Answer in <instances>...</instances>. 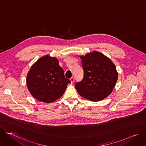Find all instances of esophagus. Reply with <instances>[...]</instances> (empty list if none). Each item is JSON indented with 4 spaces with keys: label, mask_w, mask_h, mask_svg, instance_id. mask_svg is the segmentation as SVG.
Returning a JSON list of instances; mask_svg holds the SVG:
<instances>
[{
    "label": "esophagus",
    "mask_w": 146,
    "mask_h": 146,
    "mask_svg": "<svg viewBox=\"0 0 146 146\" xmlns=\"http://www.w3.org/2000/svg\"><path fill=\"white\" fill-rule=\"evenodd\" d=\"M74 78L73 77H71V78H70V81H71V83H73V82H74Z\"/></svg>",
    "instance_id": "esophagus-1"
}]
</instances>
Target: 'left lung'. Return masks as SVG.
<instances>
[{
  "instance_id": "obj_1",
  "label": "left lung",
  "mask_w": 146,
  "mask_h": 146,
  "mask_svg": "<svg viewBox=\"0 0 146 146\" xmlns=\"http://www.w3.org/2000/svg\"><path fill=\"white\" fill-rule=\"evenodd\" d=\"M84 77L75 84L82 97L98 102L108 97L114 87L118 73L113 62L103 54L94 51L80 56Z\"/></svg>"
}]
</instances>
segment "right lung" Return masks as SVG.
Masks as SVG:
<instances>
[{"label": "right lung", "instance_id": "right-lung-1", "mask_svg": "<svg viewBox=\"0 0 146 146\" xmlns=\"http://www.w3.org/2000/svg\"><path fill=\"white\" fill-rule=\"evenodd\" d=\"M70 82L59 65L58 60L48 55L38 59L27 77V87L31 95L38 100L47 103L63 95Z\"/></svg>", "mask_w": 146, "mask_h": 146}]
</instances>
